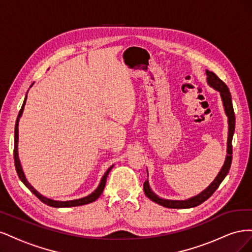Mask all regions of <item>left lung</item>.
I'll use <instances>...</instances> for the list:
<instances>
[{
    "mask_svg": "<svg viewBox=\"0 0 252 252\" xmlns=\"http://www.w3.org/2000/svg\"><path fill=\"white\" fill-rule=\"evenodd\" d=\"M206 74H207V82L209 85L220 93V97H222V101H223L225 112L228 117V126H229L228 128L229 129H228L227 156H226L225 163L222 167V169H220V171L217 175L215 181H213L207 188L203 190V191L197 195H195L193 197H190V199L184 200V201H172V200L161 199V197H158L150 189L148 179H147L144 182V185H143L145 194H146V196L149 197L151 201H154L167 208H178V209L183 208L184 209V208H192V207H195V206H199L200 204H202L203 202L209 199V197L213 194V192H215L218 189V187L220 186V183L223 182V180L225 179L227 173L229 172V169H230L231 162H232V136L234 133V126H235V117H234L233 106H232V101H231V94H230V91H229V89H228L226 84L222 80L219 79L216 73H213L212 71H209V70H206Z\"/></svg>",
    "mask_w": 252,
    "mask_h": 252,
    "instance_id": "8db88e82",
    "label": "left lung"
}]
</instances>
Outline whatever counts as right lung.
I'll return each mask as SVG.
<instances>
[{"mask_svg":"<svg viewBox=\"0 0 252 252\" xmlns=\"http://www.w3.org/2000/svg\"><path fill=\"white\" fill-rule=\"evenodd\" d=\"M28 93V91H27ZM26 98H27V94H26V97L24 100V103H23L22 105V108L18 114V118H17V122H16V127H14V148H13V158H14V165H16V170H17V173L19 175L20 180L24 183V185L32 191L37 199H39L40 201H42L44 204H46L48 206H51V207H56V208H64V207H74V206H81V205H86V204H89V203H93L94 202L95 200L98 199V196H100L103 192L104 190V187H105V184H106V180H107V177H108V173L110 172V170L112 169V167H109L108 170L105 172V174L103 175V178L100 182V185L97 186V188L94 190V191L93 193H90L89 195L85 196V197H82V199H78V200H72V201H55V200H51V199H48V197L46 196H43L41 193H39L36 191V190L29 184V183L27 182L26 178H25V174L24 172H23V169H22V166H21V163H20V159H19V155H18V142H19V121H20V118L22 116L23 113V110H24V106L26 104Z\"/></svg>","mask_w":252,"mask_h":252,"instance_id":"right-lung-1","label":"right lung"}]
</instances>
